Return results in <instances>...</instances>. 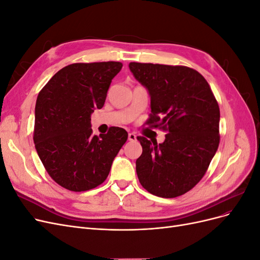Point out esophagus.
I'll return each instance as SVG.
<instances>
[{"instance_id": "1", "label": "esophagus", "mask_w": 260, "mask_h": 260, "mask_svg": "<svg viewBox=\"0 0 260 260\" xmlns=\"http://www.w3.org/2000/svg\"><path fill=\"white\" fill-rule=\"evenodd\" d=\"M128 139H129V141H131V142H135V141L137 140L136 133H133V132L129 133V135H128Z\"/></svg>"}]
</instances>
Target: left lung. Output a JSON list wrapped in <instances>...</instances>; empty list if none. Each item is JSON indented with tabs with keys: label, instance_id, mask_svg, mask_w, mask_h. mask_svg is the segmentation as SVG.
<instances>
[{
	"label": "left lung",
	"instance_id": "obj_1",
	"mask_svg": "<svg viewBox=\"0 0 260 260\" xmlns=\"http://www.w3.org/2000/svg\"><path fill=\"white\" fill-rule=\"evenodd\" d=\"M130 72L151 96L147 124L167 131L162 143L138 137L140 183L151 194L172 199L190 191L205 175L219 146L220 111L210 86L185 66L130 62Z\"/></svg>",
	"mask_w": 260,
	"mask_h": 260
}]
</instances>
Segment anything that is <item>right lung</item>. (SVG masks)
<instances>
[{"label":"right lung","instance_id":"add662e5","mask_svg":"<svg viewBox=\"0 0 260 260\" xmlns=\"http://www.w3.org/2000/svg\"><path fill=\"white\" fill-rule=\"evenodd\" d=\"M119 61L77 62L61 68L40 91L35 109L34 142L51 178L69 191L82 192L106 180L128 139L122 128L93 136L91 114L104 106Z\"/></svg>","mask_w":260,"mask_h":260}]
</instances>
